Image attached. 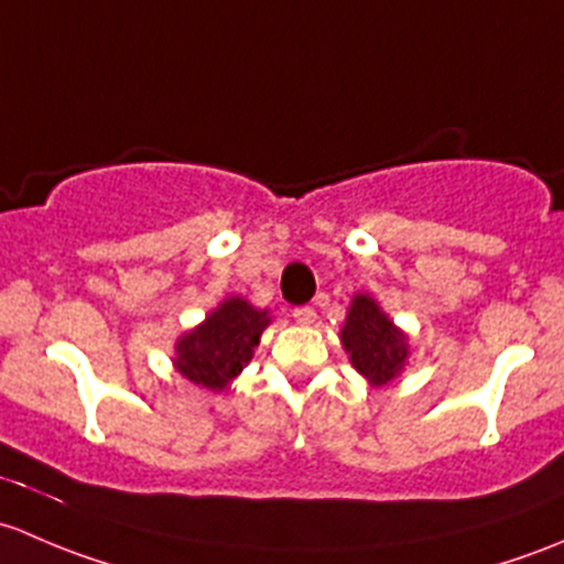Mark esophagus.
<instances>
[{
	"label": "esophagus",
	"instance_id": "obj_1",
	"mask_svg": "<svg viewBox=\"0 0 564 564\" xmlns=\"http://www.w3.org/2000/svg\"><path fill=\"white\" fill-rule=\"evenodd\" d=\"M293 321L299 325H312L317 321V312L312 306H295L293 310Z\"/></svg>",
	"mask_w": 564,
	"mask_h": 564
}]
</instances>
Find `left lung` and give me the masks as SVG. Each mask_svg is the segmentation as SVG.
I'll return each mask as SVG.
<instances>
[{
  "mask_svg": "<svg viewBox=\"0 0 564 564\" xmlns=\"http://www.w3.org/2000/svg\"><path fill=\"white\" fill-rule=\"evenodd\" d=\"M341 347L350 352L352 367L375 388L399 377L410 356L408 336L393 325L369 293L352 295L347 321L341 325Z\"/></svg>",
  "mask_w": 564,
  "mask_h": 564,
  "instance_id": "left-lung-1",
  "label": "left lung"
}]
</instances>
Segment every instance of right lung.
<instances>
[{
	"label": "right lung",
	"mask_w": 564,
	"mask_h": 564,
	"mask_svg": "<svg viewBox=\"0 0 564 564\" xmlns=\"http://www.w3.org/2000/svg\"><path fill=\"white\" fill-rule=\"evenodd\" d=\"M269 323V312L230 295L197 328L178 336L173 367L195 386L223 391L252 361L260 334Z\"/></svg>",
	"instance_id": "obj_1"
}]
</instances>
